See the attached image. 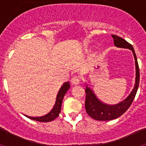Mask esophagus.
I'll return each instance as SVG.
<instances>
[{
	"label": "esophagus",
	"mask_w": 146,
	"mask_h": 146,
	"mask_svg": "<svg viewBox=\"0 0 146 146\" xmlns=\"http://www.w3.org/2000/svg\"><path fill=\"white\" fill-rule=\"evenodd\" d=\"M71 82H72V85H78L80 84V80L79 77H77V76H74L72 78L71 80Z\"/></svg>",
	"instance_id": "esophagus-1"
}]
</instances>
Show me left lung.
I'll return each mask as SVG.
<instances>
[{
	"label": "left lung",
	"instance_id": "1",
	"mask_svg": "<svg viewBox=\"0 0 146 146\" xmlns=\"http://www.w3.org/2000/svg\"><path fill=\"white\" fill-rule=\"evenodd\" d=\"M113 38L114 44L115 47L120 48L129 49L132 51L134 58L135 60V68H136V77H135V84L133 90L123 101L116 104L110 105L103 103L96 97V94L88 86L86 87V110L88 115L91 118L97 121H110L115 119L123 114L131 106L137 94L140 82V69H139L138 63L137 59L136 54L135 52L132 45L130 44L125 39L121 37L112 35Z\"/></svg>",
	"mask_w": 146,
	"mask_h": 146
}]
</instances>
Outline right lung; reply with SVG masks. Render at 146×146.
Here are the masks:
<instances>
[{"mask_svg":"<svg viewBox=\"0 0 146 146\" xmlns=\"http://www.w3.org/2000/svg\"><path fill=\"white\" fill-rule=\"evenodd\" d=\"M69 88H70L69 82H66L63 84V86H61V88L59 90L58 93L57 97H56V100H55V103L53 108L47 115H43V116L41 117H31L28 116V115H25L26 117H28V118H30V119L39 121V122H50V121H52L53 120H55L59 115V113H60V110H61V104L62 102H63V99H64L66 93L69 90Z\"/></svg>","mask_w":146,"mask_h":146,"instance_id":"obj_1","label":"right lung"}]
</instances>
